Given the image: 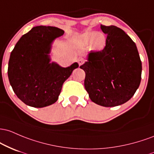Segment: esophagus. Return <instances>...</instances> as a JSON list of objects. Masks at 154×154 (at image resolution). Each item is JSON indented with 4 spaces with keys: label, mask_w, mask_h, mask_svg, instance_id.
I'll list each match as a JSON object with an SVG mask.
<instances>
[{
    "label": "esophagus",
    "mask_w": 154,
    "mask_h": 154,
    "mask_svg": "<svg viewBox=\"0 0 154 154\" xmlns=\"http://www.w3.org/2000/svg\"><path fill=\"white\" fill-rule=\"evenodd\" d=\"M78 63H79V66H81V65H82V64L84 63V59H82V58L79 59V60H78Z\"/></svg>",
    "instance_id": "34e87169"
}]
</instances>
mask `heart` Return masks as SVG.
Wrapping results in <instances>:
<instances>
[{
	"instance_id": "heart-1",
	"label": "heart",
	"mask_w": 154,
	"mask_h": 154,
	"mask_svg": "<svg viewBox=\"0 0 154 154\" xmlns=\"http://www.w3.org/2000/svg\"><path fill=\"white\" fill-rule=\"evenodd\" d=\"M107 40V36L105 33L96 31H86L79 38V43L82 46H89L91 49L97 51L105 49Z\"/></svg>"
}]
</instances>
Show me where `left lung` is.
<instances>
[{
	"instance_id": "obj_1",
	"label": "left lung",
	"mask_w": 154,
	"mask_h": 154,
	"mask_svg": "<svg viewBox=\"0 0 154 154\" xmlns=\"http://www.w3.org/2000/svg\"><path fill=\"white\" fill-rule=\"evenodd\" d=\"M107 34V44L100 51L88 54L80 66L86 73L84 86L96 104L114 107L127 102L139 87L142 63L137 46L131 38L116 26L101 25Z\"/></svg>"
}]
</instances>
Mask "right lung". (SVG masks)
<instances>
[{"label": "right lung", "mask_w": 154, "mask_h": 154, "mask_svg": "<svg viewBox=\"0 0 154 154\" xmlns=\"http://www.w3.org/2000/svg\"><path fill=\"white\" fill-rule=\"evenodd\" d=\"M64 31L56 27L37 26L20 38L10 55L8 76L17 97L34 108H44L58 100L63 83L79 67L63 68L52 62L51 44Z\"/></svg>", "instance_id": "1"}]
</instances>
